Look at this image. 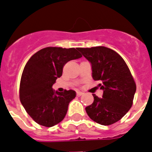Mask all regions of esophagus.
<instances>
[{"instance_id":"34e87169","label":"esophagus","mask_w":152,"mask_h":152,"mask_svg":"<svg viewBox=\"0 0 152 152\" xmlns=\"http://www.w3.org/2000/svg\"><path fill=\"white\" fill-rule=\"evenodd\" d=\"M84 94V93L80 92V91H77V96H80L81 95Z\"/></svg>"}]
</instances>
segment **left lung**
<instances>
[{"mask_svg":"<svg viewBox=\"0 0 152 152\" xmlns=\"http://www.w3.org/2000/svg\"><path fill=\"white\" fill-rule=\"evenodd\" d=\"M90 61L92 77L100 80L103 97L93 94L94 102L86 107L93 121L109 126L120 120L132 105L136 91L135 80L123 58L104 46L77 48Z\"/></svg>","mask_w":152,"mask_h":152,"instance_id":"8db88e82","label":"left lung"}]
</instances>
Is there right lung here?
Masks as SVG:
<instances>
[{"label": "right lung", "mask_w": 152, "mask_h": 152, "mask_svg": "<svg viewBox=\"0 0 152 152\" xmlns=\"http://www.w3.org/2000/svg\"><path fill=\"white\" fill-rule=\"evenodd\" d=\"M81 57L75 48L47 47L27 61L21 77L20 100L36 123L52 127L64 119L76 92L72 90L58 92L52 89V85L62 75L64 64Z\"/></svg>", "instance_id": "obj_1"}]
</instances>
